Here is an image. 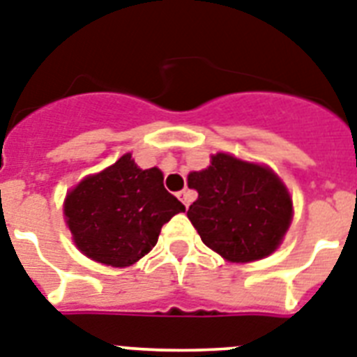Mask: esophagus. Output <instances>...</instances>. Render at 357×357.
Segmentation results:
<instances>
[{"instance_id":"obj_1","label":"esophagus","mask_w":357,"mask_h":357,"mask_svg":"<svg viewBox=\"0 0 357 357\" xmlns=\"http://www.w3.org/2000/svg\"><path fill=\"white\" fill-rule=\"evenodd\" d=\"M178 196H179V199L183 202L185 207H188V205H190V202H192V194L188 192V190H181V192H179Z\"/></svg>"}]
</instances>
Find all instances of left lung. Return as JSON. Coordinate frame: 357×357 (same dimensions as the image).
I'll return each mask as SVG.
<instances>
[{"label":"left lung","mask_w":357,"mask_h":357,"mask_svg":"<svg viewBox=\"0 0 357 357\" xmlns=\"http://www.w3.org/2000/svg\"><path fill=\"white\" fill-rule=\"evenodd\" d=\"M188 187L198 192L188 220L202 242L229 262L269 257L291 224L288 188L264 165L220 152L207 169L188 174Z\"/></svg>","instance_id":"left-lung-1"}]
</instances>
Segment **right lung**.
I'll use <instances>...</instances> for the list:
<instances>
[{"label": "right lung", "instance_id": "right-lung-1", "mask_svg": "<svg viewBox=\"0 0 357 357\" xmlns=\"http://www.w3.org/2000/svg\"><path fill=\"white\" fill-rule=\"evenodd\" d=\"M185 205L165 188L159 169H139L124 153L102 172L84 178L63 202L75 245L88 259L126 268L158 244L159 233Z\"/></svg>", "mask_w": 357, "mask_h": 357}]
</instances>
